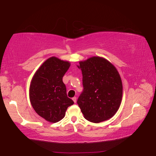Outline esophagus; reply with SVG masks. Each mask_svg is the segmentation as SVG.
<instances>
[{"instance_id":"obj_1","label":"esophagus","mask_w":156,"mask_h":156,"mask_svg":"<svg viewBox=\"0 0 156 156\" xmlns=\"http://www.w3.org/2000/svg\"><path fill=\"white\" fill-rule=\"evenodd\" d=\"M73 101H74V103H76V101H77L76 97H74V98H73Z\"/></svg>"}]
</instances>
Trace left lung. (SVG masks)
Instances as JSON below:
<instances>
[{"mask_svg": "<svg viewBox=\"0 0 156 156\" xmlns=\"http://www.w3.org/2000/svg\"><path fill=\"white\" fill-rule=\"evenodd\" d=\"M77 67L81 69L83 86L77 103L84 118L94 123L112 118L122 98V83L117 68L100 56L80 61Z\"/></svg>", "mask_w": 156, "mask_h": 156, "instance_id": "1", "label": "left lung"}]
</instances>
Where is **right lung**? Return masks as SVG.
<instances>
[{"mask_svg":"<svg viewBox=\"0 0 156 156\" xmlns=\"http://www.w3.org/2000/svg\"><path fill=\"white\" fill-rule=\"evenodd\" d=\"M70 63L52 56L36 71L29 88V98L34 111L50 122H57L65 116L74 102L67 95L62 78Z\"/></svg>","mask_w":156,"mask_h":156,"instance_id":"right-lung-1","label":"right lung"}]
</instances>
